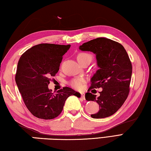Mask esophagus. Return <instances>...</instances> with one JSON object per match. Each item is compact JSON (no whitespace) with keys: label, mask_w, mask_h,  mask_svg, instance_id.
Returning <instances> with one entry per match:
<instances>
[{"label":"esophagus","mask_w":151,"mask_h":151,"mask_svg":"<svg viewBox=\"0 0 151 151\" xmlns=\"http://www.w3.org/2000/svg\"><path fill=\"white\" fill-rule=\"evenodd\" d=\"M81 98H83V100H84V99H85V94H84V93H81Z\"/></svg>","instance_id":"obj_1"}]
</instances>
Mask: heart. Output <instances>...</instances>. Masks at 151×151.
Returning <instances> with one entry per match:
<instances>
[{"mask_svg":"<svg viewBox=\"0 0 151 151\" xmlns=\"http://www.w3.org/2000/svg\"><path fill=\"white\" fill-rule=\"evenodd\" d=\"M76 59H77L79 63L81 64L83 63V62L86 61H90L91 62L92 60V56L90 54L87 53H80L77 55ZM84 83V79L83 78H77L73 79V80L70 81V84L71 86L74 88L81 90L83 88Z\"/></svg>","mask_w":151,"mask_h":151,"instance_id":"obj_1","label":"heart"}]
</instances>
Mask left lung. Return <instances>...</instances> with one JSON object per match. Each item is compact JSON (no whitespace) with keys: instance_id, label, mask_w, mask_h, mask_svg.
<instances>
[{"instance_id":"left-lung-1","label":"left lung","mask_w":151,"mask_h":151,"mask_svg":"<svg viewBox=\"0 0 151 151\" xmlns=\"http://www.w3.org/2000/svg\"><path fill=\"white\" fill-rule=\"evenodd\" d=\"M79 49L94 53L100 68L92 77L89 88H102L100 96L96 97L89 92L85 94L86 100L96 101L100 106L98 112L91 117L111 116L122 106L129 93L132 65L127 51L118 42L105 37L84 43Z\"/></svg>"}]
</instances>
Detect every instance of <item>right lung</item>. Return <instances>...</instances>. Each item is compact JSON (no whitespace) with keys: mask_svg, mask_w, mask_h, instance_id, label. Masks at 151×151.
Returning a JSON list of instances; mask_svg holds the SVG:
<instances>
[{"mask_svg":"<svg viewBox=\"0 0 151 151\" xmlns=\"http://www.w3.org/2000/svg\"><path fill=\"white\" fill-rule=\"evenodd\" d=\"M70 45L41 43L28 49L19 59L15 80L27 108L35 117L51 119L61 113L65 101L80 94L63 87L55 94L49 90L51 76L59 70L63 55Z\"/></svg>","mask_w":151,"mask_h":151,"instance_id":"right-lung-1","label":"right lung"}]
</instances>
